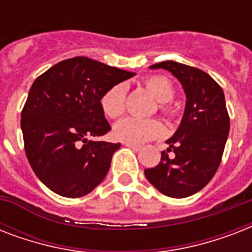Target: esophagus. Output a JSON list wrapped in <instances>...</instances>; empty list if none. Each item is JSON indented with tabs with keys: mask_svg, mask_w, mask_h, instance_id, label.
Here are the masks:
<instances>
[{
	"mask_svg": "<svg viewBox=\"0 0 252 252\" xmlns=\"http://www.w3.org/2000/svg\"><path fill=\"white\" fill-rule=\"evenodd\" d=\"M126 146L130 148V149L134 150V152H138V150L141 149V146H140V145H134V144H126Z\"/></svg>",
	"mask_w": 252,
	"mask_h": 252,
	"instance_id": "1",
	"label": "esophagus"
}]
</instances>
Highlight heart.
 I'll list each match as a JSON object with an SVG mask.
<instances>
[{
    "mask_svg": "<svg viewBox=\"0 0 252 252\" xmlns=\"http://www.w3.org/2000/svg\"><path fill=\"white\" fill-rule=\"evenodd\" d=\"M145 86L149 93L159 103H167L174 98L175 90L170 81L163 76H152L145 80ZM126 86L115 85L102 95L100 108L103 114L110 119H118L124 114L126 108ZM162 110L168 111V107L162 104ZM163 134V126L157 120L150 119L126 118L115 124L114 136L126 144H142Z\"/></svg>",
    "mask_w": 252,
    "mask_h": 252,
    "instance_id": "obj_1",
    "label": "heart"
}]
</instances>
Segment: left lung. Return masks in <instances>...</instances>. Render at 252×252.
<instances>
[{"label": "left lung", "instance_id": "obj_1", "mask_svg": "<svg viewBox=\"0 0 252 252\" xmlns=\"http://www.w3.org/2000/svg\"><path fill=\"white\" fill-rule=\"evenodd\" d=\"M150 69H165L178 78L186 94V108L179 128L168 138L166 150L156 167L146 168L145 176L158 191L182 199L203 189L215 176L225 144L230 120L225 95L208 73L176 61H162Z\"/></svg>", "mask_w": 252, "mask_h": 252}]
</instances>
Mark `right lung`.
I'll return each mask as SVG.
<instances>
[{"instance_id":"add662e5","label":"right lung","mask_w":252,"mask_h":252,"mask_svg":"<svg viewBox=\"0 0 252 252\" xmlns=\"http://www.w3.org/2000/svg\"><path fill=\"white\" fill-rule=\"evenodd\" d=\"M133 76L80 56L53 65L33 81L21 128L30 165L51 191L81 197L106 178L120 144L89 137L111 129L100 108L102 95Z\"/></svg>"}]
</instances>
